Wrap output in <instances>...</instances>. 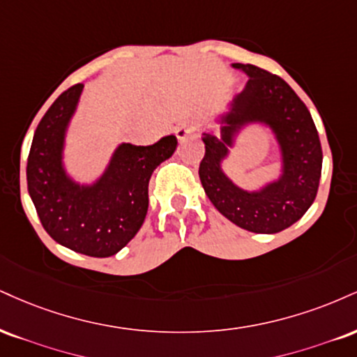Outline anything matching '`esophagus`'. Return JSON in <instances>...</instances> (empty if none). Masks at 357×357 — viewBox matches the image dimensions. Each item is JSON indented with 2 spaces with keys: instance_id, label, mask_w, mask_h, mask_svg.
Wrapping results in <instances>:
<instances>
[{
  "instance_id": "obj_1",
  "label": "esophagus",
  "mask_w": 357,
  "mask_h": 357,
  "mask_svg": "<svg viewBox=\"0 0 357 357\" xmlns=\"http://www.w3.org/2000/svg\"><path fill=\"white\" fill-rule=\"evenodd\" d=\"M195 131H196V124L195 123L184 121V123L179 124L178 128H176L174 132H176V136H178V139L183 141V139H186V137L190 135H192Z\"/></svg>"
}]
</instances>
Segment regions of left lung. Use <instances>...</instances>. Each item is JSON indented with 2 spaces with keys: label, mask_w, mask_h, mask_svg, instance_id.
Segmentation results:
<instances>
[{
  "label": "left lung",
  "mask_w": 357,
  "mask_h": 357,
  "mask_svg": "<svg viewBox=\"0 0 357 357\" xmlns=\"http://www.w3.org/2000/svg\"><path fill=\"white\" fill-rule=\"evenodd\" d=\"M233 68L249 79L221 114V136L203 132L199 179L214 208L231 222L251 233L274 234L301 220L314 203L323 167L319 135L306 105L284 79L255 64ZM248 122L268 123L283 156V174L259 192L241 190L220 169L234 135Z\"/></svg>",
  "instance_id": "left-lung-1"
}]
</instances>
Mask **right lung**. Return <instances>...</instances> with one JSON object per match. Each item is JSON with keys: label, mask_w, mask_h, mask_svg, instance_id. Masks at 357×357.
Listing matches in <instances>:
<instances>
[{"label": "right lung", "mask_w": 357, "mask_h": 357, "mask_svg": "<svg viewBox=\"0 0 357 357\" xmlns=\"http://www.w3.org/2000/svg\"><path fill=\"white\" fill-rule=\"evenodd\" d=\"M84 84L59 94L34 131L29 149L28 192L43 227L56 243L93 257L113 256L135 238L148 213L153 171L173 156L178 139L151 146L123 143L94 184L81 186L63 167V148Z\"/></svg>", "instance_id": "1"}]
</instances>
